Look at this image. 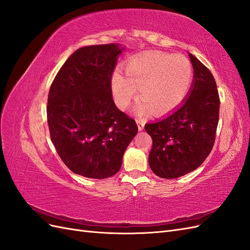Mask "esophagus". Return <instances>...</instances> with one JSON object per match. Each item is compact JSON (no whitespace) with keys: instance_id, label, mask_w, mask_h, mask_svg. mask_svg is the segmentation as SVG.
Returning a JSON list of instances; mask_svg holds the SVG:
<instances>
[{"instance_id":"34e87169","label":"esophagus","mask_w":250,"mask_h":250,"mask_svg":"<svg viewBox=\"0 0 250 250\" xmlns=\"http://www.w3.org/2000/svg\"><path fill=\"white\" fill-rule=\"evenodd\" d=\"M137 124H138L139 130H140V131H142V130L144 129V126H145V123H144L142 120H139V119H138V120H137Z\"/></svg>"}]
</instances>
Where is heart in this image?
Segmentation results:
<instances>
[{
	"label": "heart",
	"mask_w": 250,
	"mask_h": 250,
	"mask_svg": "<svg viewBox=\"0 0 250 250\" xmlns=\"http://www.w3.org/2000/svg\"><path fill=\"white\" fill-rule=\"evenodd\" d=\"M126 75L113 72L110 85L117 106L125 109L140 88L143 99L135 106L139 115L153 110L165 115L183 103L193 81V67L181 55L150 52L128 62Z\"/></svg>",
	"instance_id": "1"
}]
</instances>
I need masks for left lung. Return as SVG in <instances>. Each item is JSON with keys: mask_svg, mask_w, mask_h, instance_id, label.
<instances>
[{"mask_svg": "<svg viewBox=\"0 0 250 250\" xmlns=\"http://www.w3.org/2000/svg\"><path fill=\"white\" fill-rule=\"evenodd\" d=\"M194 78L187 99L162 120L145 125L152 138L149 166L162 178H177L197 169L213 149L220 99L208 67L188 53Z\"/></svg>", "mask_w": 250, "mask_h": 250, "instance_id": "1", "label": "left lung"}]
</instances>
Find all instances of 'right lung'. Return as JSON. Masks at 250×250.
I'll return each mask as SVG.
<instances>
[{"mask_svg": "<svg viewBox=\"0 0 250 250\" xmlns=\"http://www.w3.org/2000/svg\"><path fill=\"white\" fill-rule=\"evenodd\" d=\"M122 51L119 43L78 49L50 87L51 141L66 167L81 176L103 179L115 175L138 133L135 121L112 99L110 80Z\"/></svg>", "mask_w": 250, "mask_h": 250, "instance_id": "obj_1", "label": "right lung"}]
</instances>
